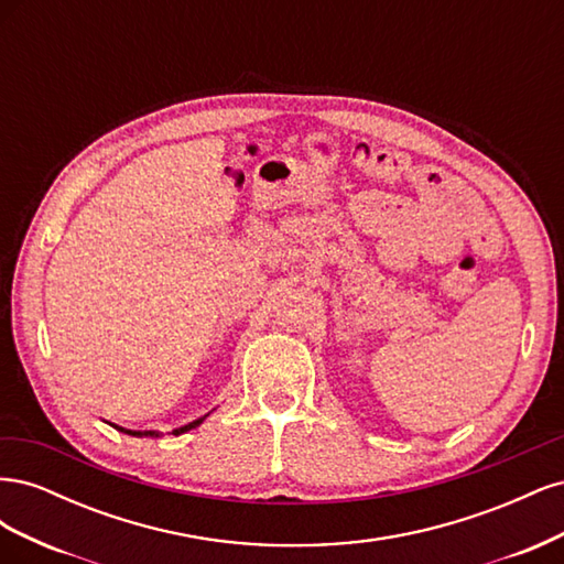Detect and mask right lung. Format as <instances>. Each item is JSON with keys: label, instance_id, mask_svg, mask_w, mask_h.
Instances as JSON below:
<instances>
[{"label": "right lung", "instance_id": "right-lung-1", "mask_svg": "<svg viewBox=\"0 0 564 564\" xmlns=\"http://www.w3.org/2000/svg\"><path fill=\"white\" fill-rule=\"evenodd\" d=\"M207 419V416H202V419H197V421H193V423H187V425H181V429H176L174 431V435H181V433H185V431H191V429H197V425ZM117 431H122V433H127V435H135V437H143V435H150V437H158L160 433H155V431H145V433H141V431H127V429H119V425H115Z\"/></svg>", "mask_w": 564, "mask_h": 564}]
</instances>
